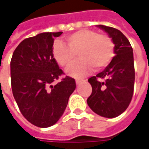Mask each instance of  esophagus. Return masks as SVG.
<instances>
[{
  "label": "esophagus",
  "mask_w": 149,
  "mask_h": 149,
  "mask_svg": "<svg viewBox=\"0 0 149 149\" xmlns=\"http://www.w3.org/2000/svg\"><path fill=\"white\" fill-rule=\"evenodd\" d=\"M82 81H83V79H75V83H76V84H79Z\"/></svg>",
  "instance_id": "obj_1"
}]
</instances>
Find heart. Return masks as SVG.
Here are the masks:
<instances>
[{
  "label": "heart",
  "instance_id": "b5f03b06",
  "mask_svg": "<svg viewBox=\"0 0 149 149\" xmlns=\"http://www.w3.org/2000/svg\"><path fill=\"white\" fill-rule=\"evenodd\" d=\"M69 46L56 41L53 56L58 65L69 68L74 62L76 54L79 60L68 70L72 77H82L94 67L99 70L108 65L114 56V42L109 35L99 34L93 30H81L66 37Z\"/></svg>",
  "mask_w": 149,
  "mask_h": 149
}]
</instances>
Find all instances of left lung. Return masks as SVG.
<instances>
[{"label":"left lung","mask_w":149,"mask_h":149,"mask_svg":"<svg viewBox=\"0 0 149 149\" xmlns=\"http://www.w3.org/2000/svg\"><path fill=\"white\" fill-rule=\"evenodd\" d=\"M113 39L115 49L109 65L96 76L89 78L92 93L87 100L89 108L102 117L115 118L127 109L134 88L133 48L120 31L100 25Z\"/></svg>","instance_id":"1"}]
</instances>
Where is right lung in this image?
<instances>
[{
    "label": "right lung",
    "instance_id": "add662e5",
    "mask_svg": "<svg viewBox=\"0 0 149 149\" xmlns=\"http://www.w3.org/2000/svg\"><path fill=\"white\" fill-rule=\"evenodd\" d=\"M63 32H45L22 40L10 60L11 89L20 113L32 124L48 128L65 110L75 89L74 79L64 74L53 56L54 38Z\"/></svg>",
    "mask_w": 149,
    "mask_h": 149
}]
</instances>
